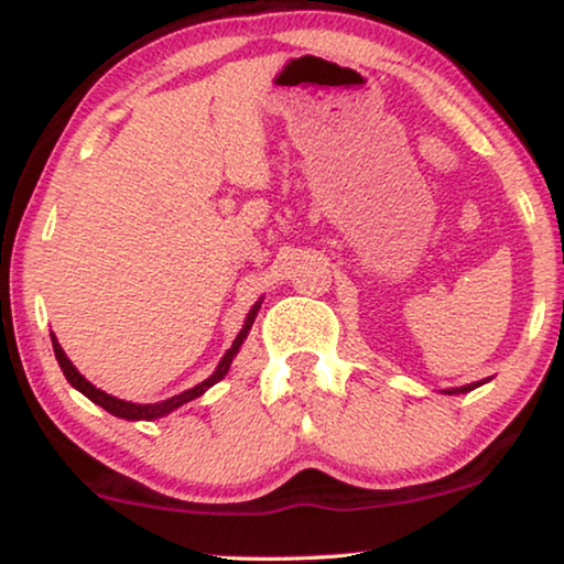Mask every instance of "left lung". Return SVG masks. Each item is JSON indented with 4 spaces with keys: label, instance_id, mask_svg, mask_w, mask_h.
<instances>
[{
    "label": "left lung",
    "instance_id": "obj_1",
    "mask_svg": "<svg viewBox=\"0 0 564 564\" xmlns=\"http://www.w3.org/2000/svg\"><path fill=\"white\" fill-rule=\"evenodd\" d=\"M485 382V380H482ZM482 382H473V384H465V388H452V390H444L446 395H459V392H469V390H475V388H480Z\"/></svg>",
    "mask_w": 564,
    "mask_h": 564
}]
</instances>
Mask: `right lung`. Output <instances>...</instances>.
Masks as SVG:
<instances>
[{
  "label": "right lung",
  "mask_w": 564,
  "mask_h": 564,
  "mask_svg": "<svg viewBox=\"0 0 564 564\" xmlns=\"http://www.w3.org/2000/svg\"><path fill=\"white\" fill-rule=\"evenodd\" d=\"M259 307H261V297L257 300V303H253V307L249 311V315H246L243 328H241V334L236 336L234 346H230V349L226 351V357L220 359L218 369H215V372H213L210 377H207V380H203L199 384H195V388H189V390L180 392V395H174V398H169V400H161V403H149V405H143V403H130V400H120V398H115V395H107L105 390L95 388V384H91L89 380H84V375H79V369H76V367L72 365V359L66 357L64 349H61L58 338L53 336V334H51V341H53V351H56V359H58L61 372L66 375V380L72 382V388L79 390L82 395H87V398L91 400V403H97L99 408H105L107 413L118 415V419H126V421H153V419H161V415H169L172 411H176V408L184 405V403H189V400L199 398V395H203L205 390H210L215 382H220L223 377L228 375L230 361H234V357L238 354V349H241L243 338L249 336V330H251V326H253V318H257Z\"/></svg>",
  "instance_id": "add662e5"
}]
</instances>
